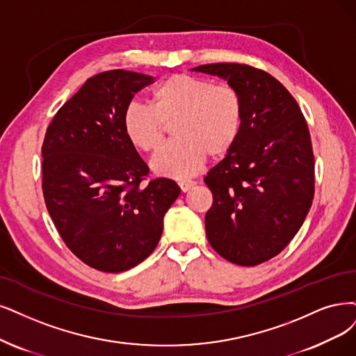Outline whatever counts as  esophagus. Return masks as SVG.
Returning <instances> with one entry per match:
<instances>
[{
  "instance_id": "obj_1",
  "label": "esophagus",
  "mask_w": 356,
  "mask_h": 356,
  "mask_svg": "<svg viewBox=\"0 0 356 356\" xmlns=\"http://www.w3.org/2000/svg\"><path fill=\"white\" fill-rule=\"evenodd\" d=\"M179 186H180L181 192H188L189 189H192L195 186V181H192V180H179Z\"/></svg>"
}]
</instances>
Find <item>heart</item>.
Listing matches in <instances>:
<instances>
[{
  "mask_svg": "<svg viewBox=\"0 0 356 356\" xmlns=\"http://www.w3.org/2000/svg\"><path fill=\"white\" fill-rule=\"evenodd\" d=\"M243 117V99L234 86L179 73L152 90L151 105L130 102L123 129L135 148L154 152L173 126L176 140L154 156L151 167L160 176L186 179L198 173L207 155L222 158L234 148Z\"/></svg>",
  "mask_w": 356,
  "mask_h": 356,
  "instance_id": "1",
  "label": "heart"
}]
</instances>
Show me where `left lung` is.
<instances>
[{
    "mask_svg": "<svg viewBox=\"0 0 356 356\" xmlns=\"http://www.w3.org/2000/svg\"><path fill=\"white\" fill-rule=\"evenodd\" d=\"M192 70L226 79L243 99L242 135L204 179L213 193L205 232L218 255L254 267L291 243L312 205L308 124L291 92L264 70L239 63Z\"/></svg>",
    "mask_w": 356,
    "mask_h": 356,
    "instance_id": "8db88e82",
    "label": "left lung"
}]
</instances>
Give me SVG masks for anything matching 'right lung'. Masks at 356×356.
Segmentation results:
<instances>
[{
  "label": "right lung",
  "instance_id": "obj_1",
  "mask_svg": "<svg viewBox=\"0 0 356 356\" xmlns=\"http://www.w3.org/2000/svg\"><path fill=\"white\" fill-rule=\"evenodd\" d=\"M154 77L108 70L89 77L49 123L42 143V192L70 251L86 266L122 273L149 257L176 181L142 185L149 168L129 142L123 113Z\"/></svg>",
  "mask_w": 356,
  "mask_h": 356
}]
</instances>
